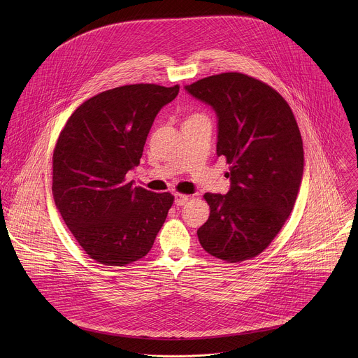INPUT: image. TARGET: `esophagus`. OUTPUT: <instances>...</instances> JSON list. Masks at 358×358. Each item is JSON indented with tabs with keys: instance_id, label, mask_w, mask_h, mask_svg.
<instances>
[{
	"instance_id": "34e87169",
	"label": "esophagus",
	"mask_w": 358,
	"mask_h": 358,
	"mask_svg": "<svg viewBox=\"0 0 358 358\" xmlns=\"http://www.w3.org/2000/svg\"><path fill=\"white\" fill-rule=\"evenodd\" d=\"M189 196H186V194H179V193H176L175 194V204L178 205V206H182V205L186 204L187 201H189Z\"/></svg>"
}]
</instances>
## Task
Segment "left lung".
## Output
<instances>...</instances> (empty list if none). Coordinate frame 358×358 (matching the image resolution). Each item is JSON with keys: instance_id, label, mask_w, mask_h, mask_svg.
Instances as JSON below:
<instances>
[{"instance_id": "8db88e82", "label": "left lung", "mask_w": 358, "mask_h": 358, "mask_svg": "<svg viewBox=\"0 0 358 358\" xmlns=\"http://www.w3.org/2000/svg\"><path fill=\"white\" fill-rule=\"evenodd\" d=\"M217 117L216 154L230 164L227 194L205 193L210 208L197 230L208 254L230 263L259 255L294 209L303 176V143L285 99L241 73L186 85Z\"/></svg>"}]
</instances>
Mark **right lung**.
Segmentation results:
<instances>
[{"label":"right lung","mask_w":358,"mask_h":358,"mask_svg":"<svg viewBox=\"0 0 358 358\" xmlns=\"http://www.w3.org/2000/svg\"><path fill=\"white\" fill-rule=\"evenodd\" d=\"M179 85H124L83 103L67 120L52 157L53 201L83 250L106 266H125L153 247L169 193L134 187L125 175L139 165L158 111Z\"/></svg>","instance_id":"right-lung-1"}]
</instances>
